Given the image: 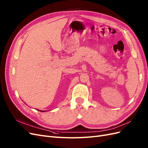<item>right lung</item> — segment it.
I'll list each match as a JSON object with an SVG mask.
<instances>
[{"instance_id": "add662e5", "label": "right lung", "mask_w": 148, "mask_h": 148, "mask_svg": "<svg viewBox=\"0 0 148 148\" xmlns=\"http://www.w3.org/2000/svg\"><path fill=\"white\" fill-rule=\"evenodd\" d=\"M38 110V109H37ZM39 110V111H40V112H45V111H43V110Z\"/></svg>"}]
</instances>
